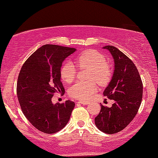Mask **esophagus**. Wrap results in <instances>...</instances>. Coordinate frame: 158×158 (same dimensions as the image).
Returning a JSON list of instances; mask_svg holds the SVG:
<instances>
[{
	"instance_id": "obj_1",
	"label": "esophagus",
	"mask_w": 158,
	"mask_h": 158,
	"mask_svg": "<svg viewBox=\"0 0 158 158\" xmlns=\"http://www.w3.org/2000/svg\"><path fill=\"white\" fill-rule=\"evenodd\" d=\"M79 103L81 104V105H89V102H85V101H80V102H79Z\"/></svg>"
}]
</instances>
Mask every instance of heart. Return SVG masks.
<instances>
[{"label": "heart", "instance_id": "heart-1", "mask_svg": "<svg viewBox=\"0 0 158 158\" xmlns=\"http://www.w3.org/2000/svg\"><path fill=\"white\" fill-rule=\"evenodd\" d=\"M75 63L79 68L89 69L85 81H78L69 90V94L77 100H89L97 91L98 83L101 85H106L110 81L112 70L110 65L101 53L95 50H86L75 58ZM75 66L70 62L64 63L60 68V77L64 81L70 84L76 77Z\"/></svg>", "mask_w": 158, "mask_h": 158}]
</instances>
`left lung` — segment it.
<instances>
[{
	"label": "left lung",
	"instance_id": "1",
	"mask_svg": "<svg viewBox=\"0 0 158 158\" xmlns=\"http://www.w3.org/2000/svg\"><path fill=\"white\" fill-rule=\"evenodd\" d=\"M113 57L114 70L111 81L103 94L115 102L111 107L101 105L95 124L106 134L118 132L127 127L139 109L143 95V84L137 68L126 55L114 46L103 47Z\"/></svg>",
	"mask_w": 158,
	"mask_h": 158
}]
</instances>
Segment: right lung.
<instances>
[{"label":"right lung","instance_id":"1","mask_svg":"<svg viewBox=\"0 0 158 158\" xmlns=\"http://www.w3.org/2000/svg\"><path fill=\"white\" fill-rule=\"evenodd\" d=\"M74 48L45 44L37 49L21 67L17 93L21 110L29 122L42 132L53 134L68 123L75 106L74 102L53 104L55 93H65L60 68Z\"/></svg>","mask_w":158,"mask_h":158}]
</instances>
